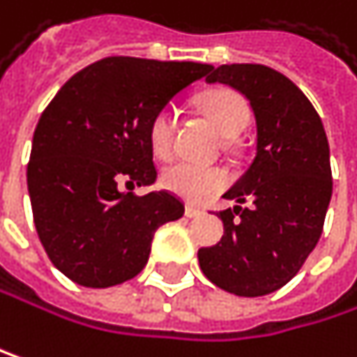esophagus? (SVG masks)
Here are the masks:
<instances>
[{"label": "esophagus", "instance_id": "34e87169", "mask_svg": "<svg viewBox=\"0 0 357 357\" xmlns=\"http://www.w3.org/2000/svg\"><path fill=\"white\" fill-rule=\"evenodd\" d=\"M201 215H205V211H203V209H199V207H192V205H188V207H186V218H190V220H197V218H201Z\"/></svg>", "mask_w": 357, "mask_h": 357}]
</instances>
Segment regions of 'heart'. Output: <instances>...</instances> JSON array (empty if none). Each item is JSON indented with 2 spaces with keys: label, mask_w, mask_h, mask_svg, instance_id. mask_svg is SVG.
<instances>
[{
  "label": "heart",
  "mask_w": 357,
  "mask_h": 357,
  "mask_svg": "<svg viewBox=\"0 0 357 357\" xmlns=\"http://www.w3.org/2000/svg\"><path fill=\"white\" fill-rule=\"evenodd\" d=\"M205 119L224 137H234L249 119V106L232 89H211L199 100ZM175 114L171 108L158 110L148 125V142L158 158H169L173 152ZM160 186L190 203H201L228 186V173L222 167H205L192 162H173L162 169Z\"/></svg>",
  "instance_id": "heart-1"
}]
</instances>
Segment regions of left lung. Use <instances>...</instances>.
I'll list each match as a JSON object with an SVG mask.
<instances>
[{
  "label": "left lung",
  "mask_w": 357,
  "mask_h": 357,
  "mask_svg": "<svg viewBox=\"0 0 357 357\" xmlns=\"http://www.w3.org/2000/svg\"><path fill=\"white\" fill-rule=\"evenodd\" d=\"M207 83L241 91L255 114V156L224 199V236L199 249L203 274L238 297L284 287L320 241L333 195L331 150L322 121L305 93L264 64H222ZM247 200L251 208H241Z\"/></svg>",
  "instance_id": "1"
}]
</instances>
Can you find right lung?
Returning <instances> with one entry per match:
<instances>
[{"instance_id": "1", "label": "right lung", "mask_w": 357, "mask_h": 357, "mask_svg": "<svg viewBox=\"0 0 357 357\" xmlns=\"http://www.w3.org/2000/svg\"><path fill=\"white\" fill-rule=\"evenodd\" d=\"M211 68L112 56L73 75L47 104L33 133L26 186L39 241L66 278L106 289L137 276L156 228L184 215L173 195L135 197L119 182L154 184L148 125Z\"/></svg>"}]
</instances>
